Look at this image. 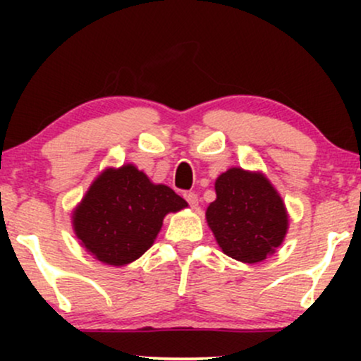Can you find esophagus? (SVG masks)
<instances>
[{
  "mask_svg": "<svg viewBox=\"0 0 361 361\" xmlns=\"http://www.w3.org/2000/svg\"><path fill=\"white\" fill-rule=\"evenodd\" d=\"M185 198H186V202H188L192 209H197V207H198V195L197 193H193V192L185 193Z\"/></svg>",
  "mask_w": 361,
  "mask_h": 361,
  "instance_id": "esophagus-1",
  "label": "esophagus"
}]
</instances>
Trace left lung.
I'll use <instances>...</instances> for the list:
<instances>
[{
    "instance_id": "8db88e82",
    "label": "left lung",
    "mask_w": 361,
    "mask_h": 361,
    "mask_svg": "<svg viewBox=\"0 0 361 361\" xmlns=\"http://www.w3.org/2000/svg\"><path fill=\"white\" fill-rule=\"evenodd\" d=\"M215 195L205 219L224 255L252 264L281 246L288 212L267 175L229 168L215 180Z\"/></svg>"
}]
</instances>
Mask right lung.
<instances>
[{
  "mask_svg": "<svg viewBox=\"0 0 361 361\" xmlns=\"http://www.w3.org/2000/svg\"><path fill=\"white\" fill-rule=\"evenodd\" d=\"M188 204L166 185L152 183L132 163L106 168L73 210V229L94 259L126 267L156 241L168 214Z\"/></svg>",
  "mask_w": 361,
  "mask_h": 361,
  "instance_id": "add662e5",
  "label": "right lung"
}]
</instances>
